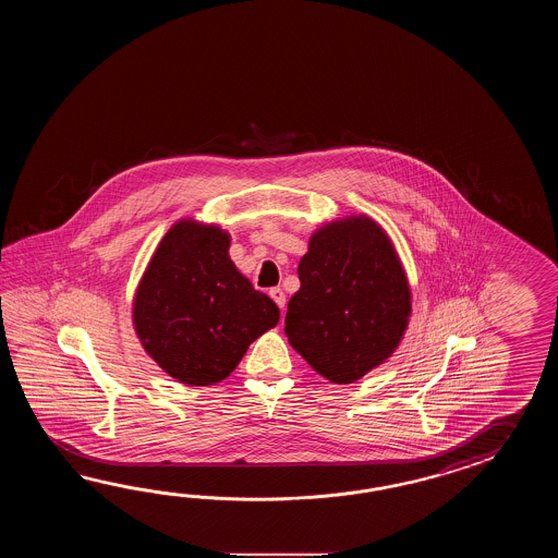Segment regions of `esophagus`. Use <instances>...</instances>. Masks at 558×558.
Returning a JSON list of instances; mask_svg holds the SVG:
<instances>
[{
	"mask_svg": "<svg viewBox=\"0 0 558 558\" xmlns=\"http://www.w3.org/2000/svg\"><path fill=\"white\" fill-rule=\"evenodd\" d=\"M269 295H271V299H274L275 303L279 305V308L284 307V293L283 289H279V287H274L271 291H269Z\"/></svg>",
	"mask_w": 558,
	"mask_h": 558,
	"instance_id": "esophagus-1",
	"label": "esophagus"
}]
</instances>
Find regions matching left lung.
Returning <instances> with one entry per match:
<instances>
[{
    "mask_svg": "<svg viewBox=\"0 0 558 558\" xmlns=\"http://www.w3.org/2000/svg\"><path fill=\"white\" fill-rule=\"evenodd\" d=\"M284 335L320 377L349 385L391 359L411 319V284L387 231L368 215L308 238Z\"/></svg>",
    "mask_w": 558,
    "mask_h": 558,
    "instance_id": "1",
    "label": "left lung"
}]
</instances>
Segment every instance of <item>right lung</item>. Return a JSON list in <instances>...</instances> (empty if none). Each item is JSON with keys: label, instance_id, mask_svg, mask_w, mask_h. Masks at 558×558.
<instances>
[{"label": "right lung", "instance_id": "1", "mask_svg": "<svg viewBox=\"0 0 558 558\" xmlns=\"http://www.w3.org/2000/svg\"><path fill=\"white\" fill-rule=\"evenodd\" d=\"M229 247L226 229L179 219L133 295L131 320L145 353L190 387L227 379L250 344L279 323V307L239 274Z\"/></svg>", "mask_w": 558, "mask_h": 558}]
</instances>
